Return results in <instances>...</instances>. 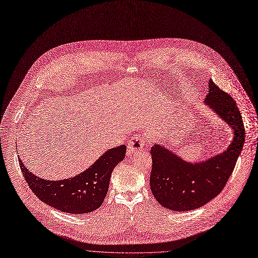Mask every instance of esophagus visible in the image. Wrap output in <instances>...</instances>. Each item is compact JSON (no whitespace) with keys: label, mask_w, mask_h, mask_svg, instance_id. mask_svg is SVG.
Here are the masks:
<instances>
[{"label":"esophagus","mask_w":258,"mask_h":258,"mask_svg":"<svg viewBox=\"0 0 258 258\" xmlns=\"http://www.w3.org/2000/svg\"><path fill=\"white\" fill-rule=\"evenodd\" d=\"M145 144H148L145 138L140 136L139 134H133L128 142V152L132 154L137 153L144 148Z\"/></svg>","instance_id":"34e87169"}]
</instances>
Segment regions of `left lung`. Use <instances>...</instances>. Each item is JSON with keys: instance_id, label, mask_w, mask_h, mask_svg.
<instances>
[{"instance_id": "left-lung-1", "label": "left lung", "mask_w": 258, "mask_h": 258, "mask_svg": "<svg viewBox=\"0 0 258 258\" xmlns=\"http://www.w3.org/2000/svg\"><path fill=\"white\" fill-rule=\"evenodd\" d=\"M205 104L233 132L228 148L201 161H188L164 144L154 143L151 191L160 206L185 212L207 205L222 191L242 151L244 127L240 111L230 95L209 80Z\"/></svg>"}]
</instances>
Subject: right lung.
I'll use <instances>...</instances> for the list:
<instances>
[{
    "mask_svg": "<svg viewBox=\"0 0 258 258\" xmlns=\"http://www.w3.org/2000/svg\"><path fill=\"white\" fill-rule=\"evenodd\" d=\"M126 147L107 150L80 174L62 180H46L32 174L19 158L20 166L31 191L43 203L70 214H85L101 207L107 194L114 167L124 159Z\"/></svg>",
    "mask_w": 258,
    "mask_h": 258,
    "instance_id": "right-lung-1",
    "label": "right lung"
}]
</instances>
